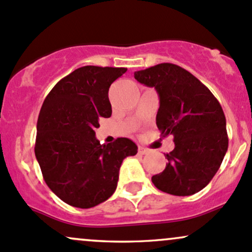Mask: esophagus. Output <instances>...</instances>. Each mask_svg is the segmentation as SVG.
Returning <instances> with one entry per match:
<instances>
[{"label": "esophagus", "instance_id": "1", "mask_svg": "<svg viewBox=\"0 0 252 252\" xmlns=\"http://www.w3.org/2000/svg\"><path fill=\"white\" fill-rule=\"evenodd\" d=\"M138 153H139L140 155H145V154L149 153V150L144 147H139V148H138Z\"/></svg>", "mask_w": 252, "mask_h": 252}]
</instances>
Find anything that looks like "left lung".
<instances>
[{"label": "left lung", "instance_id": "8db88e82", "mask_svg": "<svg viewBox=\"0 0 252 252\" xmlns=\"http://www.w3.org/2000/svg\"><path fill=\"white\" fill-rule=\"evenodd\" d=\"M134 78L156 89V125L163 137H174V150L164 155L166 168L151 181L158 190L174 196L201 191L220 168L228 148L220 103L204 84L177 64H156L134 72Z\"/></svg>", "mask_w": 252, "mask_h": 252}]
</instances>
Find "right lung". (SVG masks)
<instances>
[{
    "label": "right lung",
    "instance_id": "obj_1",
    "mask_svg": "<svg viewBox=\"0 0 252 252\" xmlns=\"http://www.w3.org/2000/svg\"><path fill=\"white\" fill-rule=\"evenodd\" d=\"M124 67L84 66L51 89L37 121L34 154L43 178L61 201L96 207L114 193L124 158L137 154L128 138L101 144L99 119L112 115L108 91Z\"/></svg>",
    "mask_w": 252,
    "mask_h": 252
}]
</instances>
